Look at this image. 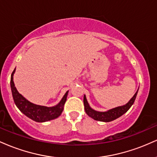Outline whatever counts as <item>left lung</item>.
<instances>
[{
    "mask_svg": "<svg viewBox=\"0 0 157 157\" xmlns=\"http://www.w3.org/2000/svg\"><path fill=\"white\" fill-rule=\"evenodd\" d=\"M139 90V89H138ZM138 90L136 91V92L134 94V95L133 96L132 98L129 100L127 103L125 105L118 106V107L113 108V109H109L108 111H98L96 110L93 109L90 106V105L88 102L87 99H86V95H84L83 97V102H84V107H85V111L87 113L88 115L94 119V120H97V121H101V122H111L113 120H116L121 117L122 115H123L124 113L127 112L128 111V109L131 107V105L134 104L135 101V99H136V95H137Z\"/></svg>",
    "mask_w": 157,
    "mask_h": 157,
    "instance_id": "obj_1",
    "label": "left lung"
}]
</instances>
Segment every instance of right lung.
I'll list each match as a JSON object with an SVG mask.
<instances>
[{"label": "right lung", "mask_w": 157, "mask_h": 157, "mask_svg": "<svg viewBox=\"0 0 157 157\" xmlns=\"http://www.w3.org/2000/svg\"><path fill=\"white\" fill-rule=\"evenodd\" d=\"M15 72V68L11 75L10 86L12 90V97L16 106L23 114L29 118L37 122H44L50 121L57 118L63 111L64 104L66 101L68 91L66 92L63 98L58 104L52 107H47L44 105H39L32 103L26 100L23 95H21L15 86L13 81L14 74Z\"/></svg>", "instance_id": "1"}]
</instances>
